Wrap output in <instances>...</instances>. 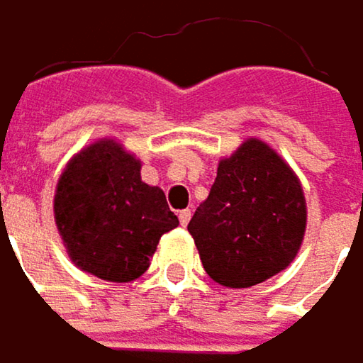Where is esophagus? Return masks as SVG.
<instances>
[{
  "instance_id": "34e87169",
  "label": "esophagus",
  "mask_w": 363,
  "mask_h": 363,
  "mask_svg": "<svg viewBox=\"0 0 363 363\" xmlns=\"http://www.w3.org/2000/svg\"><path fill=\"white\" fill-rule=\"evenodd\" d=\"M190 216H192V211H190V209H182V211L177 213V218H179L182 226H188V222H190Z\"/></svg>"
}]
</instances>
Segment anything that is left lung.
Instances as JSON below:
<instances>
[{
  "instance_id": "8db88e82",
  "label": "left lung",
  "mask_w": 363,
  "mask_h": 363,
  "mask_svg": "<svg viewBox=\"0 0 363 363\" xmlns=\"http://www.w3.org/2000/svg\"><path fill=\"white\" fill-rule=\"evenodd\" d=\"M304 228L298 177L258 139L220 162L207 201L188 224L207 274L226 287H252L283 271L296 258Z\"/></svg>"
}]
</instances>
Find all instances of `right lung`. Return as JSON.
Returning a JSON list of instances; mask_svg holds the SVG:
<instances>
[{
  "label": "right lung",
  "mask_w": 363,
  "mask_h": 363,
  "mask_svg": "<svg viewBox=\"0 0 363 363\" xmlns=\"http://www.w3.org/2000/svg\"><path fill=\"white\" fill-rule=\"evenodd\" d=\"M139 169L116 141H96L59 179V233L72 260L99 279L126 283L143 274L160 237L179 224L164 192L143 184Z\"/></svg>",
  "instance_id": "add662e5"
}]
</instances>
